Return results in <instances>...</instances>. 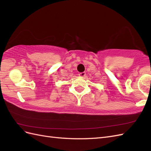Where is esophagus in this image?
Wrapping results in <instances>:
<instances>
[{
  "instance_id": "1",
  "label": "esophagus",
  "mask_w": 151,
  "mask_h": 151,
  "mask_svg": "<svg viewBox=\"0 0 151 151\" xmlns=\"http://www.w3.org/2000/svg\"><path fill=\"white\" fill-rule=\"evenodd\" d=\"M86 72H80L79 74V76H80V77H85L86 76Z\"/></svg>"
}]
</instances>
